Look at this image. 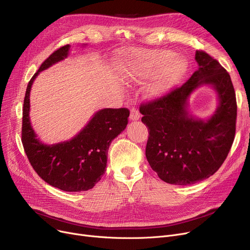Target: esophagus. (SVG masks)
<instances>
[{
  "label": "esophagus",
  "mask_w": 250,
  "mask_h": 250,
  "mask_svg": "<svg viewBox=\"0 0 250 250\" xmlns=\"http://www.w3.org/2000/svg\"><path fill=\"white\" fill-rule=\"evenodd\" d=\"M140 112L138 109L136 108H132L130 109V113H129V120L130 121H138L140 118Z\"/></svg>",
  "instance_id": "1"
}]
</instances>
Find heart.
Listing matches in <instances>:
<instances>
[{
  "label": "heart",
  "mask_w": 250,
  "mask_h": 250,
  "mask_svg": "<svg viewBox=\"0 0 250 250\" xmlns=\"http://www.w3.org/2000/svg\"><path fill=\"white\" fill-rule=\"evenodd\" d=\"M187 71V60L176 57L175 52L169 49L135 51L128 56L124 65L125 77L134 82H141L160 73L147 89L153 97L165 94Z\"/></svg>",
  "instance_id": "1"
}]
</instances>
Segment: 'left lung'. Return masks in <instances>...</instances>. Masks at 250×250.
I'll return each mask as SVG.
<instances>
[{
    "instance_id": "1",
    "label": "left lung",
    "mask_w": 250,
    "mask_h": 250,
    "mask_svg": "<svg viewBox=\"0 0 250 250\" xmlns=\"http://www.w3.org/2000/svg\"><path fill=\"white\" fill-rule=\"evenodd\" d=\"M195 61L199 69L185 84L140 106L149 130L147 160L170 185L188 186L213 175L227 158L235 137L237 103L229 73L204 50H196ZM202 84H212L220 101L208 121L194 120L186 110L187 98Z\"/></svg>"
}]
</instances>
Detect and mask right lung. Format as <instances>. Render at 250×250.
I'll use <instances>...</instances> for the list:
<instances>
[{"instance_id":"add662e5","label":"right lung","mask_w":250,"mask_h":250,"mask_svg":"<svg viewBox=\"0 0 250 250\" xmlns=\"http://www.w3.org/2000/svg\"><path fill=\"white\" fill-rule=\"evenodd\" d=\"M69 49L67 44L55 50L30 79L24 97L21 137L32 168L49 186L64 191H84L93 188L104 174L108 148L125 128L129 110H99L80 133L67 142L45 145L36 138L29 120L31 85L39 72L67 58Z\"/></svg>"}]
</instances>
